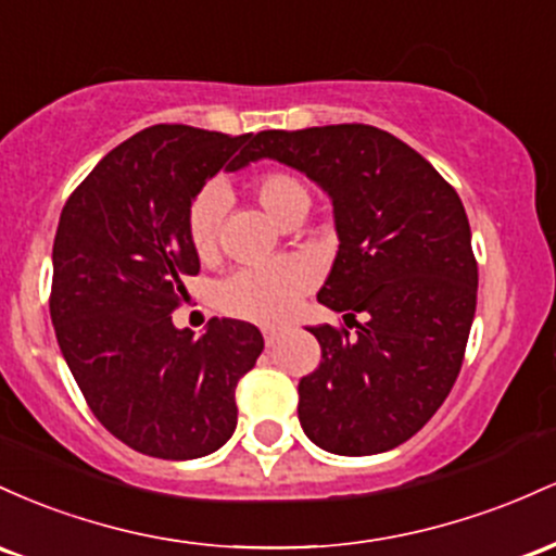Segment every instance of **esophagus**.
<instances>
[{
	"mask_svg": "<svg viewBox=\"0 0 556 556\" xmlns=\"http://www.w3.org/2000/svg\"><path fill=\"white\" fill-rule=\"evenodd\" d=\"M262 336H265V344L267 346H276L278 341H280V336H283V333H280L278 328H265V330H262Z\"/></svg>",
	"mask_w": 556,
	"mask_h": 556,
	"instance_id": "obj_1",
	"label": "esophagus"
}]
</instances>
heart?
I'll return each instance as SVG.
<instances>
[{
    "label": "heart",
    "instance_id": "b5f03b06",
    "mask_svg": "<svg viewBox=\"0 0 556 556\" xmlns=\"http://www.w3.org/2000/svg\"><path fill=\"white\" fill-rule=\"evenodd\" d=\"M252 194L280 226L294 212H307L309 207L307 186L286 170L260 173L252 180ZM223 210H226V194L220 186H207L191 202L189 241L199 260L207 262L217 254ZM312 286H315V270L307 260L286 257L267 265L239 267L215 286V307L228 317L270 326L289 317Z\"/></svg>",
    "mask_w": 556,
    "mask_h": 556
}]
</instances>
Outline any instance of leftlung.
I'll use <instances>...</instances> for the list:
<instances>
[{"instance_id": "8db88e82", "label": "left lung", "mask_w": 556, "mask_h": 556, "mask_svg": "<svg viewBox=\"0 0 556 556\" xmlns=\"http://www.w3.org/2000/svg\"><path fill=\"white\" fill-rule=\"evenodd\" d=\"M252 160H278L333 202L339 252L317 302L346 328H309L323 359L299 380V422L330 454L389 452L444 404L476 317L478 265L457 191L413 147L344 123L262 130ZM352 328V326H349Z\"/></svg>"}]
</instances>
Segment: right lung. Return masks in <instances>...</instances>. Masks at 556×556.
<instances>
[{"instance_id":"obj_1","label":"right lung","mask_w":556,"mask_h":556,"mask_svg":"<svg viewBox=\"0 0 556 556\" xmlns=\"http://www.w3.org/2000/svg\"><path fill=\"white\" fill-rule=\"evenodd\" d=\"M254 136L152 126L99 160L60 215L52 326L91 413L160 459H197L236 430V383L262 354L252 323L173 326L199 257L189 207L220 167L252 162Z\"/></svg>"}]
</instances>
